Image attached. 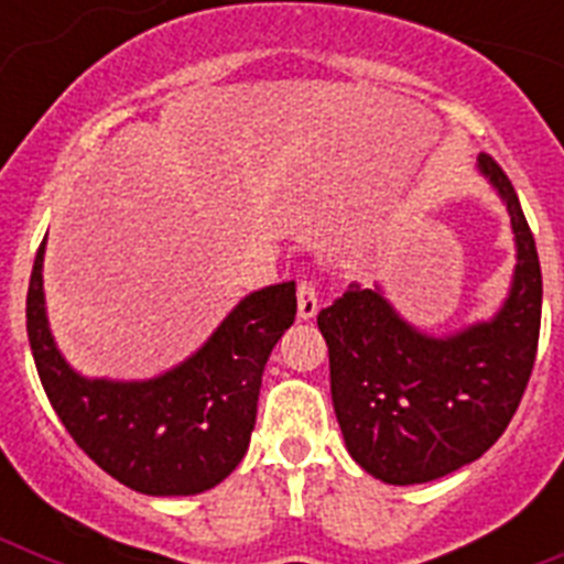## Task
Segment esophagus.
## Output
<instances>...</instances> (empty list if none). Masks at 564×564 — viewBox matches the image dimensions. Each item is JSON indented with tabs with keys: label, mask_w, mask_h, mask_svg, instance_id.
<instances>
[{
	"label": "esophagus",
	"mask_w": 564,
	"mask_h": 564,
	"mask_svg": "<svg viewBox=\"0 0 564 564\" xmlns=\"http://www.w3.org/2000/svg\"><path fill=\"white\" fill-rule=\"evenodd\" d=\"M318 311V288L313 279H302L299 282V318H313Z\"/></svg>",
	"instance_id": "1"
}]
</instances>
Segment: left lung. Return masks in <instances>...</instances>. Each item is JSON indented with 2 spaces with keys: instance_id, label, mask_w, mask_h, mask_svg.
Listing matches in <instances>:
<instances>
[{
  "instance_id": "1",
  "label": "left lung",
  "mask_w": 564,
  "mask_h": 564,
  "mask_svg": "<svg viewBox=\"0 0 564 564\" xmlns=\"http://www.w3.org/2000/svg\"><path fill=\"white\" fill-rule=\"evenodd\" d=\"M517 237L514 285L491 322L449 338L410 327L378 291L350 285L318 311L330 352L333 410L352 460L392 486L430 482L486 455L506 432L534 370L542 271L517 192L491 154Z\"/></svg>"
}]
</instances>
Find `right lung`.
I'll return each instance as SVG.
<instances>
[{"mask_svg": "<svg viewBox=\"0 0 564 564\" xmlns=\"http://www.w3.org/2000/svg\"><path fill=\"white\" fill-rule=\"evenodd\" d=\"M44 242L28 288L39 378L69 437L123 486L152 497L200 495L239 466L257 423L262 370L296 318V282L262 288L228 313L206 347L152 381H87L50 336Z\"/></svg>", "mask_w": 564, "mask_h": 564, "instance_id": "1", "label": "right lung"}]
</instances>
